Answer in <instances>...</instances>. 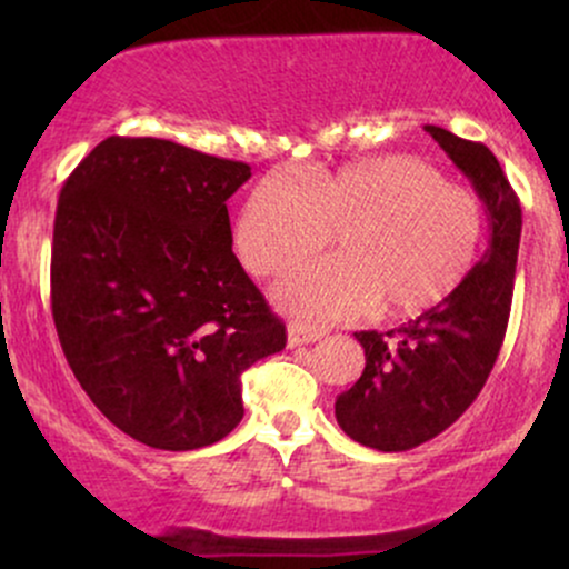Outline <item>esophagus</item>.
<instances>
[{
	"mask_svg": "<svg viewBox=\"0 0 569 569\" xmlns=\"http://www.w3.org/2000/svg\"><path fill=\"white\" fill-rule=\"evenodd\" d=\"M326 337V329H318V326L307 323H289V348H299V345L318 342V339Z\"/></svg>",
	"mask_w": 569,
	"mask_h": 569,
	"instance_id": "esophagus-1",
	"label": "esophagus"
}]
</instances>
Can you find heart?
I'll return each mask as SVG.
<instances>
[{
	"instance_id": "heart-1",
	"label": "heart",
	"mask_w": 569,
	"mask_h": 569,
	"mask_svg": "<svg viewBox=\"0 0 569 569\" xmlns=\"http://www.w3.org/2000/svg\"><path fill=\"white\" fill-rule=\"evenodd\" d=\"M337 230V259L307 264L272 291L286 312L339 321L377 310L407 318L443 302L466 280L485 213L466 187L426 162L385 154L302 181L270 173L248 192L234 248L257 276L302 264Z\"/></svg>"
}]
</instances>
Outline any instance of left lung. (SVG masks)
Returning a JSON list of instances; mask_svg holds the SVG:
<instances>
[{
	"label": "left lung",
	"mask_w": 569,
	"mask_h": 569,
	"mask_svg": "<svg viewBox=\"0 0 569 569\" xmlns=\"http://www.w3.org/2000/svg\"><path fill=\"white\" fill-rule=\"evenodd\" d=\"M485 202V257L439 305L398 329L356 331L367 367L337 398L339 428L380 452L420 447L447 430L485 388L506 337L513 297L521 206L485 143L426 126Z\"/></svg>",
	"instance_id": "8db88e82"
}]
</instances>
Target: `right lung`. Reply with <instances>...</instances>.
Returning <instances> with one entry per match:
<instances>
[{
    "label": "right lung",
    "mask_w": 569,
    "mask_h": 569,
    "mask_svg": "<svg viewBox=\"0 0 569 569\" xmlns=\"http://www.w3.org/2000/svg\"><path fill=\"white\" fill-rule=\"evenodd\" d=\"M246 162L166 139L101 141L61 189L50 293L67 361L130 439L189 452L243 420L240 375L286 326L232 253Z\"/></svg>",
    "instance_id": "right-lung-1"
}]
</instances>
